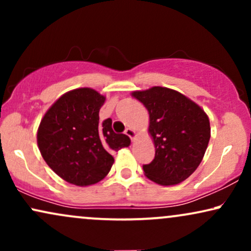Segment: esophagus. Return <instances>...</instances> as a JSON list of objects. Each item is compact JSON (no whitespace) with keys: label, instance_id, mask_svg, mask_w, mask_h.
Returning a JSON list of instances; mask_svg holds the SVG:
<instances>
[{"label":"esophagus","instance_id":"obj_1","mask_svg":"<svg viewBox=\"0 0 251 251\" xmlns=\"http://www.w3.org/2000/svg\"><path fill=\"white\" fill-rule=\"evenodd\" d=\"M125 134H126V135H128V137L131 138V139H132V142H134V140H135V138H137V133H135V131H134V129H132V128H126V131H125Z\"/></svg>","mask_w":251,"mask_h":251}]
</instances>
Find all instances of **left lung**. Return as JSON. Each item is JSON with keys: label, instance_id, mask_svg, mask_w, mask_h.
I'll return each instance as SVG.
<instances>
[{"label": "left lung", "instance_id": "left-lung-1", "mask_svg": "<svg viewBox=\"0 0 251 251\" xmlns=\"http://www.w3.org/2000/svg\"><path fill=\"white\" fill-rule=\"evenodd\" d=\"M131 96L148 109L149 133L155 148L154 159L143 166L144 174L163 186L181 183L205 154L211 135L209 117L200 105L168 87L154 86Z\"/></svg>", "mask_w": 251, "mask_h": 251}]
</instances>
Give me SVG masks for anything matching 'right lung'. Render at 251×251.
I'll list each match as a JSON object with an SVG mask.
<instances>
[{
  "instance_id": "right-lung-1",
  "label": "right lung",
  "mask_w": 251,
  "mask_h": 251,
  "mask_svg": "<svg viewBox=\"0 0 251 251\" xmlns=\"http://www.w3.org/2000/svg\"><path fill=\"white\" fill-rule=\"evenodd\" d=\"M106 97L83 87L67 92L48 108L37 128V146L47 165L63 180L89 186L102 180L114 163L112 152L127 148L112 119L99 123Z\"/></svg>"
}]
</instances>
